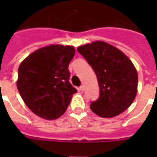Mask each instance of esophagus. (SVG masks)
Instances as JSON below:
<instances>
[{
  "label": "esophagus",
  "mask_w": 157,
  "mask_h": 157,
  "mask_svg": "<svg viewBox=\"0 0 157 157\" xmlns=\"http://www.w3.org/2000/svg\"><path fill=\"white\" fill-rule=\"evenodd\" d=\"M84 90H85V86H84V85H82V86H81V87H80V90L84 91Z\"/></svg>",
  "instance_id": "esophagus-1"
}]
</instances>
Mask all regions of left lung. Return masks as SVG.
Returning a JSON list of instances; mask_svg holds the SVG:
<instances>
[{
  "label": "left lung",
  "instance_id": "left-lung-1",
  "mask_svg": "<svg viewBox=\"0 0 157 157\" xmlns=\"http://www.w3.org/2000/svg\"><path fill=\"white\" fill-rule=\"evenodd\" d=\"M92 67L98 79L100 94L90 109L99 117L118 116L134 102L138 89V73L130 59L113 45L97 40L77 48Z\"/></svg>",
  "mask_w": 157,
  "mask_h": 157
}]
</instances>
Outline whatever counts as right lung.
<instances>
[{"label":"right lung","instance_id":"add662e5","mask_svg":"<svg viewBox=\"0 0 157 157\" xmlns=\"http://www.w3.org/2000/svg\"><path fill=\"white\" fill-rule=\"evenodd\" d=\"M74 55L73 46L50 45L32 53L19 65L17 88L38 117L54 120L66 112L77 92L69 82L68 66Z\"/></svg>","mask_w":157,"mask_h":157}]
</instances>
